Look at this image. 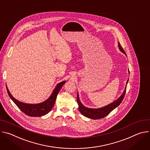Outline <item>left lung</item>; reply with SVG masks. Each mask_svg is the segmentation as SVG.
<instances>
[{"instance_id":"left-lung-1","label":"left lung","mask_w":150,"mask_h":150,"mask_svg":"<svg viewBox=\"0 0 150 150\" xmlns=\"http://www.w3.org/2000/svg\"><path fill=\"white\" fill-rule=\"evenodd\" d=\"M118 46L119 49L120 51L123 53L125 55H126V54L125 53V51L123 49L122 47L121 46L119 42H118ZM129 81V79H127L126 81V85L125 88V90L122 94L120 96L119 98H118L116 100L113 101L112 103L104 106L101 108H88L85 107L84 105H83V104L81 103L80 98H79V93L77 92V104L79 105V109L81 114L85 116V117L93 119V120H96V119H102L104 118L105 116H107L108 114H110V112H111L115 108H117L122 103L123 101V99L124 98V96L125 95L126 93V86L127 85V83Z\"/></svg>"}]
</instances>
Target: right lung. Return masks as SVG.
I'll list each match as a JSON object with an SVG mask.
<instances>
[{"label": "right lung", "mask_w": 150, "mask_h": 150, "mask_svg": "<svg viewBox=\"0 0 150 150\" xmlns=\"http://www.w3.org/2000/svg\"><path fill=\"white\" fill-rule=\"evenodd\" d=\"M66 81H62L59 82L49 97L45 101L38 104H27L19 101L11 95L6 84V87L8 93L12 101L24 113L31 117H42L47 114L52 110L55 104L57 95Z\"/></svg>", "instance_id": "1"}]
</instances>
